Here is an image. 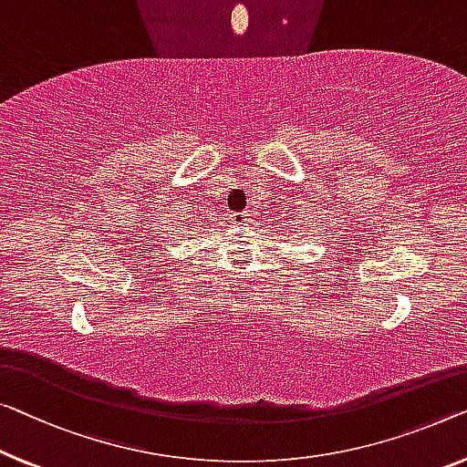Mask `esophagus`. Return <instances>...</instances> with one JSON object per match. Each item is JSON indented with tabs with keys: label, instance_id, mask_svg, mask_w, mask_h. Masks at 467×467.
<instances>
[{
	"label": "esophagus",
	"instance_id": "esophagus-1",
	"mask_svg": "<svg viewBox=\"0 0 467 467\" xmlns=\"http://www.w3.org/2000/svg\"><path fill=\"white\" fill-rule=\"evenodd\" d=\"M231 224H234V226H245L247 222H252L249 220V213H245V212H234V213H231Z\"/></svg>",
	"mask_w": 467,
	"mask_h": 467
}]
</instances>
